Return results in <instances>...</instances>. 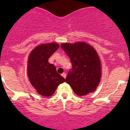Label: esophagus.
Here are the masks:
<instances>
[{
    "instance_id": "1",
    "label": "esophagus",
    "mask_w": 130,
    "mask_h": 130,
    "mask_svg": "<svg viewBox=\"0 0 130 130\" xmlns=\"http://www.w3.org/2000/svg\"><path fill=\"white\" fill-rule=\"evenodd\" d=\"M61 76H62L63 77V78H66V76H67V75H66V73H63L62 74H61Z\"/></svg>"
}]
</instances>
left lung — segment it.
Wrapping results in <instances>:
<instances>
[{
  "mask_svg": "<svg viewBox=\"0 0 130 130\" xmlns=\"http://www.w3.org/2000/svg\"><path fill=\"white\" fill-rule=\"evenodd\" d=\"M61 46L72 65L65 79L67 83L79 96L94 91L101 78V61L96 51L84 42L62 43Z\"/></svg>",
  "mask_w": 130,
  "mask_h": 130,
  "instance_id": "left-lung-1",
  "label": "left lung"
}]
</instances>
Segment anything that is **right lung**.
Instances as JSON below:
<instances>
[{
    "label": "right lung",
    "mask_w": 130,
    "mask_h": 130,
    "mask_svg": "<svg viewBox=\"0 0 130 130\" xmlns=\"http://www.w3.org/2000/svg\"><path fill=\"white\" fill-rule=\"evenodd\" d=\"M56 43L42 44L36 46L29 55L27 75L29 80L40 95H53L57 87L65 78L57 73L56 67L48 62L50 57L58 49Z\"/></svg>",
    "instance_id": "add662e5"
}]
</instances>
